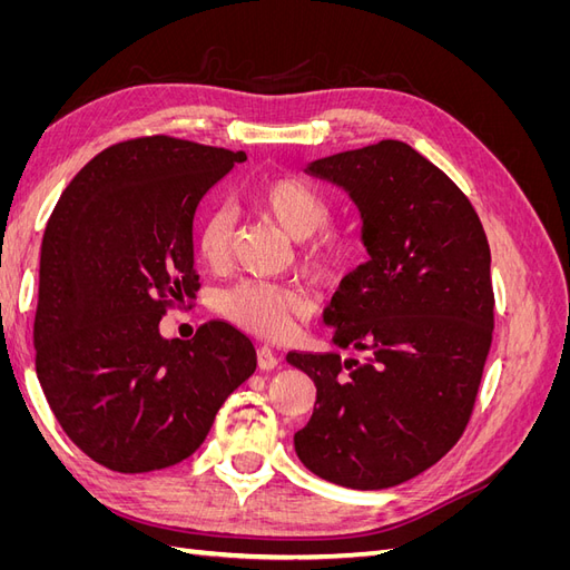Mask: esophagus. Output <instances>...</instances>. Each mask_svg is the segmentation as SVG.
<instances>
[{"label": "esophagus", "mask_w": 570, "mask_h": 570, "mask_svg": "<svg viewBox=\"0 0 570 570\" xmlns=\"http://www.w3.org/2000/svg\"><path fill=\"white\" fill-rule=\"evenodd\" d=\"M278 354H275L271 347H266V344H264V347H258L256 350V364H258V368H262V371H271V368H275V366H278Z\"/></svg>", "instance_id": "1"}]
</instances>
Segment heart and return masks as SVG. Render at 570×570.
Segmentation results:
<instances>
[{
    "instance_id": "b5f03b06",
    "label": "heart",
    "mask_w": 570,
    "mask_h": 570,
    "mask_svg": "<svg viewBox=\"0 0 570 570\" xmlns=\"http://www.w3.org/2000/svg\"><path fill=\"white\" fill-rule=\"evenodd\" d=\"M252 204L292 239H299V264L318 283L342 278L354 262L356 239L331 226L333 202L323 189L297 176H278L252 189ZM235 220L228 209H212L197 226V252L209 268H223L233 252ZM220 312L247 333L281 340L297 318L312 312V297L297 285L243 281L223 292Z\"/></svg>"
}]
</instances>
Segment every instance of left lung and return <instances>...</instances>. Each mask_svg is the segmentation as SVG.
<instances>
[{
    "instance_id": "8db88e82",
    "label": "left lung",
    "mask_w": 570,
    "mask_h": 570,
    "mask_svg": "<svg viewBox=\"0 0 570 570\" xmlns=\"http://www.w3.org/2000/svg\"><path fill=\"white\" fill-rule=\"evenodd\" d=\"M358 206L368 262L344 275L323 321L337 347L289 352L316 385L295 433L302 463L352 490H385L438 463L473 413L494 331L490 245L461 189L400 140L312 161Z\"/></svg>"
}]
</instances>
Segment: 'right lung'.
Masks as SVG:
<instances>
[{
    "label": "right lung",
    "instance_id": "add662e5",
    "mask_svg": "<svg viewBox=\"0 0 570 570\" xmlns=\"http://www.w3.org/2000/svg\"><path fill=\"white\" fill-rule=\"evenodd\" d=\"M247 159L168 135L107 147L51 212L40 252L36 371L63 433L118 473L193 456L223 402L256 368L226 321L166 340L161 316L199 289L193 220Z\"/></svg>",
    "mask_w": 570,
    "mask_h": 570
}]
</instances>
